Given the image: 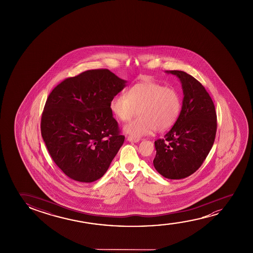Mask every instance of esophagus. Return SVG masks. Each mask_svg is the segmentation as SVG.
<instances>
[{"label":"esophagus","instance_id":"obj_1","mask_svg":"<svg viewBox=\"0 0 253 253\" xmlns=\"http://www.w3.org/2000/svg\"><path fill=\"white\" fill-rule=\"evenodd\" d=\"M128 142H138L140 141V139L139 138H134V137H132V136H128V138H127Z\"/></svg>","mask_w":253,"mask_h":253}]
</instances>
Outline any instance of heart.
I'll list each match as a JSON object with an SVG mask.
<instances>
[{
	"label": "heart",
	"instance_id": "heart-1",
	"mask_svg": "<svg viewBox=\"0 0 253 253\" xmlns=\"http://www.w3.org/2000/svg\"><path fill=\"white\" fill-rule=\"evenodd\" d=\"M110 110L118 120L127 122L125 131L134 138L149 135L153 130L164 131L171 128L180 116L181 99L176 90L152 80L132 85L127 94L112 97Z\"/></svg>",
	"mask_w": 253,
	"mask_h": 253
}]
</instances>
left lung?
<instances>
[{
  "instance_id": "8db88e82",
  "label": "left lung",
  "mask_w": 253,
  "mask_h": 253,
  "mask_svg": "<svg viewBox=\"0 0 253 253\" xmlns=\"http://www.w3.org/2000/svg\"><path fill=\"white\" fill-rule=\"evenodd\" d=\"M166 73L179 78L184 97L176 123L164 138L155 142L153 164L163 177L180 180L199 169L210 152L217 130V115L211 97L194 77L176 70Z\"/></svg>"
}]
</instances>
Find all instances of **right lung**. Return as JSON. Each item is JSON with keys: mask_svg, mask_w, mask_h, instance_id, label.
Returning a JSON list of instances; mask_svg holds the SVG:
<instances>
[{"mask_svg": "<svg viewBox=\"0 0 253 253\" xmlns=\"http://www.w3.org/2000/svg\"><path fill=\"white\" fill-rule=\"evenodd\" d=\"M126 86L108 69L88 70L62 81L49 94L41 129L49 154L63 173L92 182L106 173L125 142L110 110Z\"/></svg>", "mask_w": 253, "mask_h": 253, "instance_id": "1", "label": "right lung"}]
</instances>
